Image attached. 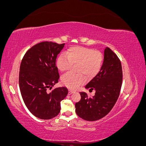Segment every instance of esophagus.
I'll return each mask as SVG.
<instances>
[{"instance_id": "esophagus-1", "label": "esophagus", "mask_w": 146, "mask_h": 146, "mask_svg": "<svg viewBox=\"0 0 146 146\" xmlns=\"http://www.w3.org/2000/svg\"><path fill=\"white\" fill-rule=\"evenodd\" d=\"M74 91H73L72 90H69V92H68V94L69 95H70V94H72L73 92H74Z\"/></svg>"}]
</instances>
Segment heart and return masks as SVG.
<instances>
[{"mask_svg": "<svg viewBox=\"0 0 146 146\" xmlns=\"http://www.w3.org/2000/svg\"><path fill=\"white\" fill-rule=\"evenodd\" d=\"M78 74L72 72L66 74L61 78L64 85L72 89H76L85 82L82 73L88 78H92L100 71L103 64V55L99 51L80 46L72 47L56 60V67L61 72L69 70L72 64H77Z\"/></svg>", "mask_w": 146, "mask_h": 146, "instance_id": "1", "label": "heart"}]
</instances>
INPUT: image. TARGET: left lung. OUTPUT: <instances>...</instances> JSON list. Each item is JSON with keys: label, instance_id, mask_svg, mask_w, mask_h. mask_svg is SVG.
Masks as SVG:
<instances>
[{"label": "left lung", "instance_id": "8db88e82", "mask_svg": "<svg viewBox=\"0 0 146 146\" xmlns=\"http://www.w3.org/2000/svg\"><path fill=\"white\" fill-rule=\"evenodd\" d=\"M122 82L121 61L109 47H106L100 71L85 86L90 90H94L95 95L88 98L86 92H80L81 99L75 105L77 115L88 121L105 116L116 102Z\"/></svg>", "mask_w": 146, "mask_h": 146}]
</instances>
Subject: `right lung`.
Returning a JSON list of instances; mask_svg holds the SVG:
<instances>
[{
	"label": "right lung",
	"mask_w": 146,
	"mask_h": 146,
	"mask_svg": "<svg viewBox=\"0 0 146 146\" xmlns=\"http://www.w3.org/2000/svg\"><path fill=\"white\" fill-rule=\"evenodd\" d=\"M64 46L51 41L39 42L31 47L22 60L19 76L21 96L29 111L39 119H50L58 115L61 101L68 94L64 86L47 92L58 82L55 63Z\"/></svg>",
	"instance_id": "1"
}]
</instances>
